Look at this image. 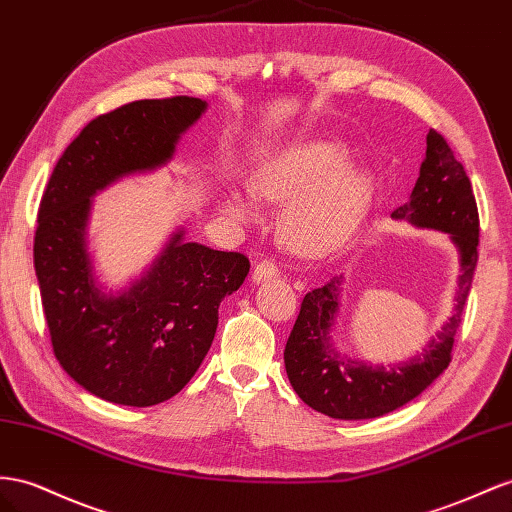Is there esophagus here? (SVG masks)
<instances>
[{"mask_svg":"<svg viewBox=\"0 0 512 512\" xmlns=\"http://www.w3.org/2000/svg\"><path fill=\"white\" fill-rule=\"evenodd\" d=\"M278 275H280V267H278V262L271 260V258H265V260H260L258 265L254 267L252 280H254V282H262V280H273V278H278Z\"/></svg>","mask_w":512,"mask_h":512,"instance_id":"34e87169","label":"esophagus"}]
</instances>
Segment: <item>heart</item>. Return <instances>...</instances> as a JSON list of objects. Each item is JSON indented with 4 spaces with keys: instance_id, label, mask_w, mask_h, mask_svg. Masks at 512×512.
Segmentation results:
<instances>
[{
    "instance_id": "b5f03b06",
    "label": "heart",
    "mask_w": 512,
    "mask_h": 512,
    "mask_svg": "<svg viewBox=\"0 0 512 512\" xmlns=\"http://www.w3.org/2000/svg\"><path fill=\"white\" fill-rule=\"evenodd\" d=\"M344 150L331 144L288 155L258 174L254 191L275 204H288L282 217L284 237L303 252H323L342 243L359 224L370 196L366 176L342 170ZM226 209L241 222L256 217L254 202L230 191Z\"/></svg>"
}]
</instances>
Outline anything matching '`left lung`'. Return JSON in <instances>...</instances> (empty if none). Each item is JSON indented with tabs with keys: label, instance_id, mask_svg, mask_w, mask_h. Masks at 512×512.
<instances>
[{
	"label": "left lung",
	"instance_id": "1",
	"mask_svg": "<svg viewBox=\"0 0 512 512\" xmlns=\"http://www.w3.org/2000/svg\"><path fill=\"white\" fill-rule=\"evenodd\" d=\"M413 226L452 234L461 252L457 306L444 329L426 344L422 355L385 370L342 359L331 347L329 331L338 312L342 275L306 293L286 340L284 364L293 390L308 407L336 420L379 418L422 394L452 362V344L463 321L469 288L478 262L480 219L472 183L454 157L446 137L435 129L426 135V157L411 198L392 213Z\"/></svg>",
	"mask_w": 512,
	"mask_h": 512
}]
</instances>
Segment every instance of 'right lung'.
Instances as JSON below:
<instances>
[{
  "instance_id": "add662e5",
  "label": "right lung",
  "mask_w": 512,
  "mask_h": 512,
  "mask_svg": "<svg viewBox=\"0 0 512 512\" xmlns=\"http://www.w3.org/2000/svg\"><path fill=\"white\" fill-rule=\"evenodd\" d=\"M206 109L193 96L144 99L88 122L58 159L38 209L34 269L60 366L109 403L153 407L181 392L215 338L219 303L250 258L172 234L142 280L118 297L94 286L90 198L124 174L155 170Z\"/></svg>"
}]
</instances>
